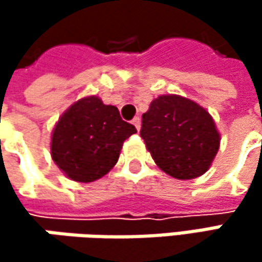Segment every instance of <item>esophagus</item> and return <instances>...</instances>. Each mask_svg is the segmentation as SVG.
I'll return each mask as SVG.
<instances>
[{
	"label": "esophagus",
	"mask_w": 262,
	"mask_h": 262,
	"mask_svg": "<svg viewBox=\"0 0 262 262\" xmlns=\"http://www.w3.org/2000/svg\"><path fill=\"white\" fill-rule=\"evenodd\" d=\"M132 124L136 127V130H139V129H141V118H139V117H135V118L132 120Z\"/></svg>",
	"instance_id": "1"
}]
</instances>
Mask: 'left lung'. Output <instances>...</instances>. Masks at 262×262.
I'll return each instance as SVG.
<instances>
[{
  "label": "left lung",
  "instance_id": "left-lung-1",
  "mask_svg": "<svg viewBox=\"0 0 262 262\" xmlns=\"http://www.w3.org/2000/svg\"><path fill=\"white\" fill-rule=\"evenodd\" d=\"M141 138L156 165L182 181L206 173L220 147V133L209 112L171 94L151 101L142 115Z\"/></svg>",
  "mask_w": 262,
  "mask_h": 262
}]
</instances>
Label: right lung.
I'll return each instance as SVG.
<instances>
[{"mask_svg":"<svg viewBox=\"0 0 262 262\" xmlns=\"http://www.w3.org/2000/svg\"><path fill=\"white\" fill-rule=\"evenodd\" d=\"M136 133L115 106L91 95L76 101L57 121L51 158L76 182H94L107 174L120 158L123 142Z\"/></svg>","mask_w":262,"mask_h":262,"instance_id":"right-lung-1","label":"right lung"}]
</instances>
